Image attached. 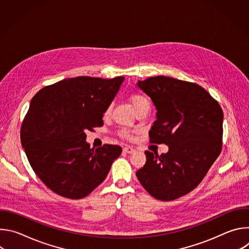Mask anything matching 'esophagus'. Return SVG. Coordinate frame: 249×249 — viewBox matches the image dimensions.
Instances as JSON below:
<instances>
[{
  "instance_id": "esophagus-1",
  "label": "esophagus",
  "mask_w": 249,
  "mask_h": 249,
  "mask_svg": "<svg viewBox=\"0 0 249 249\" xmlns=\"http://www.w3.org/2000/svg\"><path fill=\"white\" fill-rule=\"evenodd\" d=\"M123 151H124L125 153H127V154H133L134 152H136V149H135L134 147H132V146H126V147L123 149Z\"/></svg>"
}]
</instances>
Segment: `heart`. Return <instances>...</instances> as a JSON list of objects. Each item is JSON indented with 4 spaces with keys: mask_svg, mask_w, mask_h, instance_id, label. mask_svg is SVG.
Here are the masks:
<instances>
[{
    "mask_svg": "<svg viewBox=\"0 0 249 249\" xmlns=\"http://www.w3.org/2000/svg\"><path fill=\"white\" fill-rule=\"evenodd\" d=\"M130 102L132 104V106L134 107L135 111H137L138 109L140 108H143V107H149V100L146 96H144L143 94H140V93H134L130 96ZM111 111V106H108L107 108H106L105 112H104V116H108L109 113ZM120 135L123 137V138H127V139H130L132 138V134L129 130H122L120 132Z\"/></svg>",
    "mask_w": 249,
    "mask_h": 249,
    "instance_id": "b5f03b06",
    "label": "heart"
}]
</instances>
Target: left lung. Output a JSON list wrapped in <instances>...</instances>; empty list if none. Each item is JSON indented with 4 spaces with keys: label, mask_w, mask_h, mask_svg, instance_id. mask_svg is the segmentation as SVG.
I'll return each instance as SVG.
<instances>
[{
    "label": "left lung",
    "mask_w": 249,
    "mask_h": 249,
    "mask_svg": "<svg viewBox=\"0 0 249 249\" xmlns=\"http://www.w3.org/2000/svg\"><path fill=\"white\" fill-rule=\"evenodd\" d=\"M137 87L157 109L151 143L165 144L168 152L159 157L146 151L147 161L136 175L153 197L171 201L192 191L219 157L224 113L197 84L158 76Z\"/></svg>",
    "instance_id": "obj_1"
}]
</instances>
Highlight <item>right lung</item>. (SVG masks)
I'll use <instances>...</instances> for the list:
<instances>
[{
	"mask_svg": "<svg viewBox=\"0 0 249 249\" xmlns=\"http://www.w3.org/2000/svg\"><path fill=\"white\" fill-rule=\"evenodd\" d=\"M123 81L124 77L65 79L31 99L20 129L21 145L34 172L58 195L88 196L122 153L115 145L90 149L86 132L103 125V113Z\"/></svg>",
	"mask_w": 249,
	"mask_h": 249,
	"instance_id": "obj_1",
	"label": "right lung"
}]
</instances>
